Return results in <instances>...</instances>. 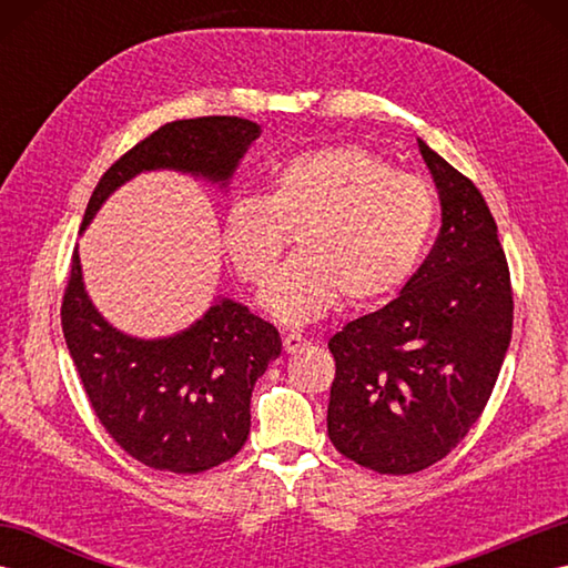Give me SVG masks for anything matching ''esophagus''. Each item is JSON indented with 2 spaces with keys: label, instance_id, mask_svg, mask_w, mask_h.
Wrapping results in <instances>:
<instances>
[{
  "label": "esophagus",
  "instance_id": "1",
  "mask_svg": "<svg viewBox=\"0 0 568 568\" xmlns=\"http://www.w3.org/2000/svg\"><path fill=\"white\" fill-rule=\"evenodd\" d=\"M307 346V339L303 334H295V332H291V334H285L283 336V348H285V354H297V352H303V348Z\"/></svg>",
  "mask_w": 568,
  "mask_h": 568
}]
</instances>
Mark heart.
Here are the masks:
<instances>
[{"instance_id": "obj_1", "label": "heart", "mask_w": 568, "mask_h": 568, "mask_svg": "<svg viewBox=\"0 0 568 568\" xmlns=\"http://www.w3.org/2000/svg\"><path fill=\"white\" fill-rule=\"evenodd\" d=\"M437 197L427 180L358 143H332L277 161L265 195L239 192L222 214V246L251 285L265 283L297 232L300 253L261 293L275 322L303 327L339 303L395 293L427 246Z\"/></svg>"}]
</instances>
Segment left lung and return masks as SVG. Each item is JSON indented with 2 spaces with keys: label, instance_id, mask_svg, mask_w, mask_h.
Wrapping results in <instances>:
<instances>
[{
  "label": "left lung",
  "instance_id": "8db88e82",
  "mask_svg": "<svg viewBox=\"0 0 568 568\" xmlns=\"http://www.w3.org/2000/svg\"><path fill=\"white\" fill-rule=\"evenodd\" d=\"M417 143L439 192V236L400 295L329 339V439L352 462L395 476L437 464L466 437L513 334L496 220L466 175Z\"/></svg>",
  "mask_w": 568,
  "mask_h": 568
}]
</instances>
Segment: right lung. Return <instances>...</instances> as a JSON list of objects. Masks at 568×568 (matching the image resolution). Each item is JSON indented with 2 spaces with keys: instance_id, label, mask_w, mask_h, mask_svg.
<instances>
[{
  "instance_id": "obj_1",
  "label": "right lung",
  "mask_w": 568,
  "mask_h": 568,
  "mask_svg": "<svg viewBox=\"0 0 568 568\" xmlns=\"http://www.w3.org/2000/svg\"><path fill=\"white\" fill-rule=\"evenodd\" d=\"M258 136L261 126L241 116L180 119L161 126L102 175L80 232L114 190L141 173H185L224 192ZM60 320L72 364L104 429L136 462L171 474H202L246 444L253 385L283 348L271 322L229 297H216L187 329L161 339L119 332L84 291L78 246Z\"/></svg>"
}]
</instances>
